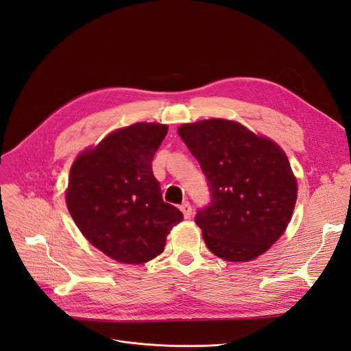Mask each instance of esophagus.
<instances>
[{
  "label": "esophagus",
  "mask_w": 351,
  "mask_h": 351,
  "mask_svg": "<svg viewBox=\"0 0 351 351\" xmlns=\"http://www.w3.org/2000/svg\"><path fill=\"white\" fill-rule=\"evenodd\" d=\"M180 211L184 213V217L185 219H189L191 216H192V207H191V204L188 201H185V202H182V204H180Z\"/></svg>",
  "instance_id": "esophagus-1"
}]
</instances>
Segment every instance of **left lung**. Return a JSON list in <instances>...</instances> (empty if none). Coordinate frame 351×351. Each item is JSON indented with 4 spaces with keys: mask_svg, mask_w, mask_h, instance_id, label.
<instances>
[{
    "mask_svg": "<svg viewBox=\"0 0 351 351\" xmlns=\"http://www.w3.org/2000/svg\"><path fill=\"white\" fill-rule=\"evenodd\" d=\"M178 134L210 189V202L195 214L208 250L233 263L269 250L286 230L298 198L286 153L226 119L184 123Z\"/></svg>",
    "mask_w": 351,
    "mask_h": 351,
    "instance_id": "obj_1",
    "label": "left lung"
}]
</instances>
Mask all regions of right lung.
Returning <instances> with one entry per match:
<instances>
[{"label": "right lung", "mask_w": 351, "mask_h": 351, "mask_svg": "<svg viewBox=\"0 0 351 351\" xmlns=\"http://www.w3.org/2000/svg\"><path fill=\"white\" fill-rule=\"evenodd\" d=\"M167 127L138 122L118 130L75 159L66 207L86 239L123 264H144L163 252L184 214L162 198L152 162Z\"/></svg>", "instance_id": "1"}]
</instances>
